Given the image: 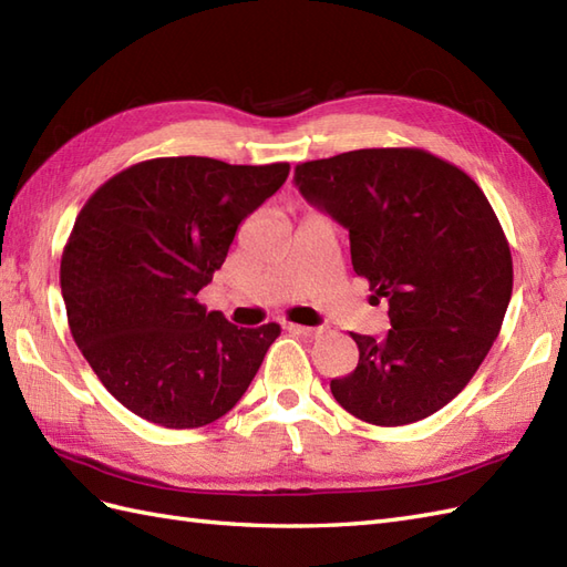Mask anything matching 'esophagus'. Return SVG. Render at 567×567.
I'll list each match as a JSON object with an SVG mask.
<instances>
[{"mask_svg": "<svg viewBox=\"0 0 567 567\" xmlns=\"http://www.w3.org/2000/svg\"><path fill=\"white\" fill-rule=\"evenodd\" d=\"M289 330L299 332V336H307V338H313V336H321L323 328H311V326H299V323H287Z\"/></svg>", "mask_w": 567, "mask_h": 567, "instance_id": "obj_1", "label": "esophagus"}]
</instances>
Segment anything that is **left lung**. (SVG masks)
Segmentation results:
<instances>
[{
    "label": "left lung",
    "mask_w": 567,
    "mask_h": 567,
    "mask_svg": "<svg viewBox=\"0 0 567 567\" xmlns=\"http://www.w3.org/2000/svg\"><path fill=\"white\" fill-rule=\"evenodd\" d=\"M311 206L350 229L354 272L388 299L383 340L352 332L359 364L330 390L361 422L402 426L482 367L513 295V256L467 172L422 148H364L295 167Z\"/></svg>",
    "instance_id": "1"
}]
</instances>
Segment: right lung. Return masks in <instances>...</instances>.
Returning a JSON list of instances; mask_svg holds the SVG:
<instances>
[{
	"label": "right lung",
	"instance_id": "right-lung-1",
	"mask_svg": "<svg viewBox=\"0 0 567 567\" xmlns=\"http://www.w3.org/2000/svg\"><path fill=\"white\" fill-rule=\"evenodd\" d=\"M287 174V163L155 157L85 200L62 254V297L79 350L126 410L198 429L241 400L280 326L237 328L196 295Z\"/></svg>",
	"mask_w": 567,
	"mask_h": 567
}]
</instances>
